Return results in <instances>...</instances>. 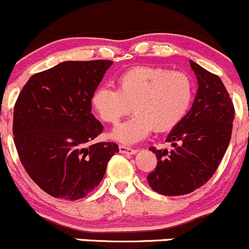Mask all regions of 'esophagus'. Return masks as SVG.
Instances as JSON below:
<instances>
[{"mask_svg":"<svg viewBox=\"0 0 249 249\" xmlns=\"http://www.w3.org/2000/svg\"><path fill=\"white\" fill-rule=\"evenodd\" d=\"M119 148H120V152L124 153V155H134V153L138 152V150H135V148L129 147V146L120 145Z\"/></svg>","mask_w":249,"mask_h":249,"instance_id":"1","label":"esophagus"}]
</instances>
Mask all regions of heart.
I'll return each mask as SVG.
<instances>
[{
	"label": "heart",
	"mask_w": 249,
	"mask_h": 249,
	"mask_svg": "<svg viewBox=\"0 0 249 249\" xmlns=\"http://www.w3.org/2000/svg\"><path fill=\"white\" fill-rule=\"evenodd\" d=\"M194 83L188 74L164 67L138 66L117 78V89L101 86L92 94V107L107 124H116L112 137L125 143L150 134L169 132L183 120L194 99Z\"/></svg>",
	"instance_id": "heart-1"
}]
</instances>
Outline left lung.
<instances>
[{"label": "left lung", "mask_w": 249, "mask_h": 249, "mask_svg": "<svg viewBox=\"0 0 249 249\" xmlns=\"http://www.w3.org/2000/svg\"><path fill=\"white\" fill-rule=\"evenodd\" d=\"M189 63L199 87L191 110L166 137L173 150L150 147L157 166L148 174L147 182L163 196H183L206 183L231 138L235 109L224 84L216 74L193 61Z\"/></svg>", "instance_id": "1"}]
</instances>
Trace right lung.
<instances>
[{"instance_id":"obj_1","label":"right lung","mask_w":249,"mask_h":249,"mask_svg":"<svg viewBox=\"0 0 249 249\" xmlns=\"http://www.w3.org/2000/svg\"><path fill=\"white\" fill-rule=\"evenodd\" d=\"M112 61H66L33 74L14 106L20 162L53 198L78 200L101 183L115 142H89L103 132L91 114L92 94Z\"/></svg>"}]
</instances>
